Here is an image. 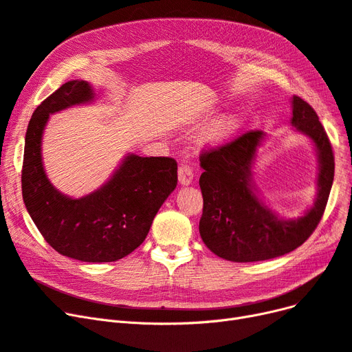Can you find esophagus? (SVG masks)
<instances>
[{
  "mask_svg": "<svg viewBox=\"0 0 352 352\" xmlns=\"http://www.w3.org/2000/svg\"><path fill=\"white\" fill-rule=\"evenodd\" d=\"M177 176H179V184L182 186H189L193 180L192 167L188 164H180L179 170H177Z\"/></svg>",
  "mask_w": 352,
  "mask_h": 352,
  "instance_id": "obj_1",
  "label": "esophagus"
}]
</instances>
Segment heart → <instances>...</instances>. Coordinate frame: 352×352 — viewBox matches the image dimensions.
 <instances>
[{
	"instance_id": "obj_1",
	"label": "heart",
	"mask_w": 352,
	"mask_h": 352,
	"mask_svg": "<svg viewBox=\"0 0 352 352\" xmlns=\"http://www.w3.org/2000/svg\"><path fill=\"white\" fill-rule=\"evenodd\" d=\"M245 125V116L240 112H228L215 118L211 124L205 126L201 134L199 141L207 145H217L233 138L237 132Z\"/></svg>"
}]
</instances>
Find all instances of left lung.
Returning a JSON list of instances; mask_svg holds the SVG:
<instances>
[{
  "mask_svg": "<svg viewBox=\"0 0 352 352\" xmlns=\"http://www.w3.org/2000/svg\"><path fill=\"white\" fill-rule=\"evenodd\" d=\"M292 126L313 144L318 157L316 198L301 217L278 215L258 195L253 166L266 140L250 131L220 148L201 155L199 186L204 210L199 221L202 241L212 253L232 262H258L283 256L301 246L318 227L333 184L332 145L313 107L292 99Z\"/></svg>",
  "mask_w": 352,
  "mask_h": 352,
  "instance_id": "1",
  "label": "left lung"
}]
</instances>
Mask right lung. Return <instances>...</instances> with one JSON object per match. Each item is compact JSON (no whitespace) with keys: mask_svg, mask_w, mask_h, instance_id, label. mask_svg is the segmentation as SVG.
<instances>
[{"mask_svg":"<svg viewBox=\"0 0 352 352\" xmlns=\"http://www.w3.org/2000/svg\"><path fill=\"white\" fill-rule=\"evenodd\" d=\"M94 100L90 82L72 80L36 107L24 141L21 190L33 223L58 253L81 262H115L147 237L157 211L177 185V163L128 153L87 195L71 198L59 192L43 167L45 126L51 115Z\"/></svg>","mask_w":352,"mask_h":352,"instance_id":"obj_1","label":"right lung"}]
</instances>
